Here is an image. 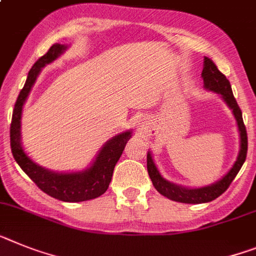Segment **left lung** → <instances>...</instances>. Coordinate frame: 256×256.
Segmentation results:
<instances>
[{
	"label": "left lung",
	"instance_id": "obj_1",
	"mask_svg": "<svg viewBox=\"0 0 256 256\" xmlns=\"http://www.w3.org/2000/svg\"><path fill=\"white\" fill-rule=\"evenodd\" d=\"M202 78L204 89L219 94L222 98V101L226 102V106L232 110L233 116H234L238 126V132H240V152H238L234 164L220 180L200 188L181 186V185L174 184L171 181L166 180L155 164L152 152H148V159H146L148 160V172H149L152 185L162 196H167L168 200H174V202L198 204V203H207L216 200L218 196H222L228 189L230 182L234 180V178L241 170L242 164L246 160V154H248V133H246L244 119H242L241 108L237 104V101L233 96L230 82L218 70L215 63L207 56H204V60H203Z\"/></svg>",
	"mask_w": 256,
	"mask_h": 256
}]
</instances>
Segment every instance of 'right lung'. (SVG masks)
<instances>
[{
  "label": "right lung",
  "instance_id": "1",
  "mask_svg": "<svg viewBox=\"0 0 256 256\" xmlns=\"http://www.w3.org/2000/svg\"><path fill=\"white\" fill-rule=\"evenodd\" d=\"M67 49L68 45L66 44H54L45 56L36 60L28 72L26 84L19 93L12 111L10 145H12V156L16 163L44 193L63 202H84V200H94L107 190L111 182L115 164L122 156L128 140L132 137V130L119 133L106 141L96 155V158L93 159L92 164L82 171L56 172L37 164L36 162L30 159L22 144L23 106L40 75L41 70L49 63L58 60Z\"/></svg>",
  "mask_w": 256,
  "mask_h": 256
}]
</instances>
